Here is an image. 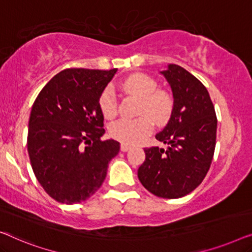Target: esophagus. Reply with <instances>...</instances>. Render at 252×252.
Here are the masks:
<instances>
[{
	"mask_svg": "<svg viewBox=\"0 0 252 252\" xmlns=\"http://www.w3.org/2000/svg\"><path fill=\"white\" fill-rule=\"evenodd\" d=\"M129 150H130L129 145L125 144V143L121 144V151H122V152H126V151H129Z\"/></svg>",
	"mask_w": 252,
	"mask_h": 252,
	"instance_id": "esophagus-1",
	"label": "esophagus"
}]
</instances>
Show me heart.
I'll return each instance as SVG.
<instances>
[{
	"mask_svg": "<svg viewBox=\"0 0 252 252\" xmlns=\"http://www.w3.org/2000/svg\"><path fill=\"white\" fill-rule=\"evenodd\" d=\"M154 79L145 74H133L122 82L126 94L140 99L137 119H120L109 126L115 139L125 144L140 143L151 133L153 123L162 126L168 122L173 108V100L166 91L157 90ZM99 107L105 118H113L118 112V101L112 88H106L99 98Z\"/></svg>",
	"mask_w": 252,
	"mask_h": 252,
	"instance_id": "obj_1",
	"label": "heart"
}]
</instances>
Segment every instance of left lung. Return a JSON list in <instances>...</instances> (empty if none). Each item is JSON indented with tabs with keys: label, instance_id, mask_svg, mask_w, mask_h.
Masks as SVG:
<instances>
[{
	"label": "left lung",
	"instance_id": "obj_1",
	"mask_svg": "<svg viewBox=\"0 0 252 252\" xmlns=\"http://www.w3.org/2000/svg\"><path fill=\"white\" fill-rule=\"evenodd\" d=\"M160 74L173 95L169 122L155 136L166 148H145L146 158L138 169V178L154 195L179 198L193 192L210 168L217 118L207 88L195 76L175 63Z\"/></svg>",
	"mask_w": 252,
	"mask_h": 252
}]
</instances>
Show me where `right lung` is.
Wrapping results in <instances>:
<instances>
[{
	"instance_id": "right-lung-1",
	"label": "right lung",
	"mask_w": 252,
	"mask_h": 252,
	"mask_svg": "<svg viewBox=\"0 0 252 252\" xmlns=\"http://www.w3.org/2000/svg\"><path fill=\"white\" fill-rule=\"evenodd\" d=\"M116 70L63 69L35 99L28 155L38 183L60 203H80L94 195L104 183L109 161L119 154V141L100 139L105 129L99 107Z\"/></svg>"
}]
</instances>
